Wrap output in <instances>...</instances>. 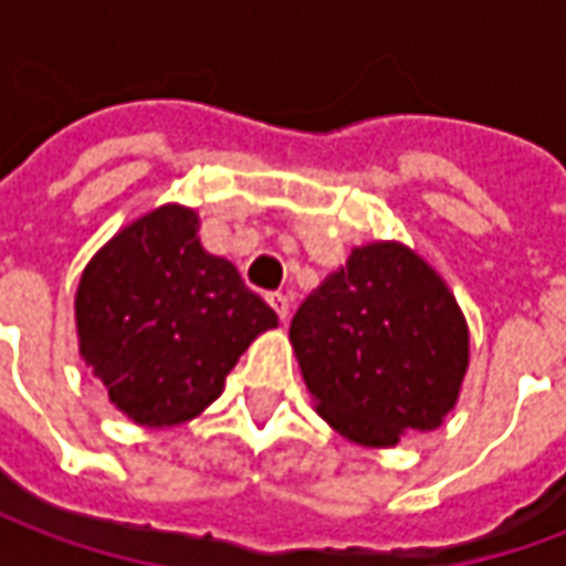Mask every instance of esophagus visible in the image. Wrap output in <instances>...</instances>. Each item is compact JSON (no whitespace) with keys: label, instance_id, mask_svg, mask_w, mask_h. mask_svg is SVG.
<instances>
[{"label":"esophagus","instance_id":"34e87169","mask_svg":"<svg viewBox=\"0 0 566 566\" xmlns=\"http://www.w3.org/2000/svg\"><path fill=\"white\" fill-rule=\"evenodd\" d=\"M266 303L272 306V312L279 315V318H287V312H291V300L284 294H279V291H272V294H266Z\"/></svg>","mask_w":566,"mask_h":566}]
</instances>
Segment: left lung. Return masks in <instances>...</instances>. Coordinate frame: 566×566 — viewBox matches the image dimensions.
Returning <instances> with one entry per match:
<instances>
[{"label": "left lung", "mask_w": 566, "mask_h": 566, "mask_svg": "<svg viewBox=\"0 0 566 566\" xmlns=\"http://www.w3.org/2000/svg\"><path fill=\"white\" fill-rule=\"evenodd\" d=\"M291 343L318 416L364 446L442 424L470 360L446 282L397 242L355 248L296 308Z\"/></svg>", "instance_id": "8db88e82"}]
</instances>
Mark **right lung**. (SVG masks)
I'll return each instance as SVG.
<instances>
[{
	"label": "right lung",
	"mask_w": 566,
	"mask_h": 566,
	"mask_svg": "<svg viewBox=\"0 0 566 566\" xmlns=\"http://www.w3.org/2000/svg\"><path fill=\"white\" fill-rule=\"evenodd\" d=\"M197 230V211L154 209L81 275V357L136 424L172 427L199 416L251 339L279 324L230 260L199 245Z\"/></svg>",
	"instance_id": "1"
}]
</instances>
